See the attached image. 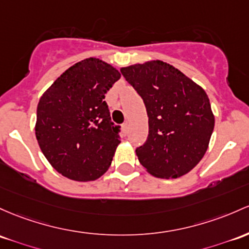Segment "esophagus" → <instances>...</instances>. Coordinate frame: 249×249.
I'll use <instances>...</instances> for the list:
<instances>
[{"mask_svg": "<svg viewBox=\"0 0 249 249\" xmlns=\"http://www.w3.org/2000/svg\"><path fill=\"white\" fill-rule=\"evenodd\" d=\"M122 129H123V133H124V135H126V132H127V123H124V124L122 125Z\"/></svg>", "mask_w": 249, "mask_h": 249, "instance_id": "1", "label": "esophagus"}]
</instances>
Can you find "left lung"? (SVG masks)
I'll list each match as a JSON object with an SVG mask.
<instances>
[{
    "label": "left lung",
    "mask_w": 249,
    "mask_h": 249,
    "mask_svg": "<svg viewBox=\"0 0 249 249\" xmlns=\"http://www.w3.org/2000/svg\"><path fill=\"white\" fill-rule=\"evenodd\" d=\"M145 104L149 136L138 160L158 178H177L203 158L214 130L209 98L200 85L160 60L120 68Z\"/></svg>",
    "instance_id": "obj_1"
}]
</instances>
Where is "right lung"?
Segmentation results:
<instances>
[{
    "label": "right lung",
    "instance_id": "add662e5",
    "mask_svg": "<svg viewBox=\"0 0 249 249\" xmlns=\"http://www.w3.org/2000/svg\"><path fill=\"white\" fill-rule=\"evenodd\" d=\"M120 79L107 62L89 58L65 71L40 98L35 136L51 165L67 178L89 182L107 171L119 126L111 122L105 94Z\"/></svg>",
    "mask_w": 249,
    "mask_h": 249
}]
</instances>
